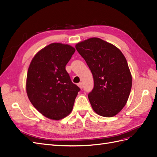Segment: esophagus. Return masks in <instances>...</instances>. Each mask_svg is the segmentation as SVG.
Segmentation results:
<instances>
[{"instance_id": "1", "label": "esophagus", "mask_w": 157, "mask_h": 157, "mask_svg": "<svg viewBox=\"0 0 157 157\" xmlns=\"http://www.w3.org/2000/svg\"><path fill=\"white\" fill-rule=\"evenodd\" d=\"M78 87H79L80 89H82V82L78 83Z\"/></svg>"}]
</instances>
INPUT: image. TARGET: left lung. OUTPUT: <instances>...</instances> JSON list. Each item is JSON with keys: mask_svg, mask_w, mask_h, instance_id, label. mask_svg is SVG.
I'll return each instance as SVG.
<instances>
[{"mask_svg": "<svg viewBox=\"0 0 157 157\" xmlns=\"http://www.w3.org/2000/svg\"><path fill=\"white\" fill-rule=\"evenodd\" d=\"M75 48L93 75L94 87L88 94L93 110L102 117L115 116L126 104L132 84L124 56L117 47L97 37L80 42Z\"/></svg>", "mask_w": 157, "mask_h": 157, "instance_id": "8db88e82", "label": "left lung"}]
</instances>
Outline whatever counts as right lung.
Returning <instances> with one entry per match:
<instances>
[{
  "instance_id": "obj_1",
  "label": "right lung",
  "mask_w": 157,
  "mask_h": 157,
  "mask_svg": "<svg viewBox=\"0 0 157 157\" xmlns=\"http://www.w3.org/2000/svg\"><path fill=\"white\" fill-rule=\"evenodd\" d=\"M75 52L69 44H50L35 55L28 69V98L38 111L51 120H60L69 115L80 90L65 70Z\"/></svg>"
}]
</instances>
